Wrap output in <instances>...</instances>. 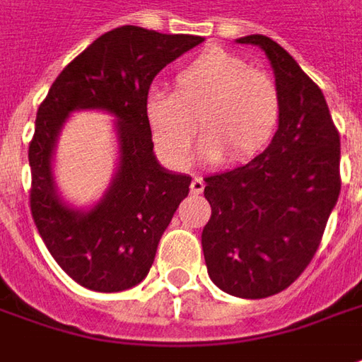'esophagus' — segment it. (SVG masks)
<instances>
[{
	"instance_id": "esophagus-1",
	"label": "esophagus",
	"mask_w": 362,
	"mask_h": 362,
	"mask_svg": "<svg viewBox=\"0 0 362 362\" xmlns=\"http://www.w3.org/2000/svg\"><path fill=\"white\" fill-rule=\"evenodd\" d=\"M204 190V180H202V176H194L190 182V192L192 194H202Z\"/></svg>"
}]
</instances>
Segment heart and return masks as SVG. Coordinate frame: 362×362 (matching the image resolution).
<instances>
[{
  "mask_svg": "<svg viewBox=\"0 0 362 362\" xmlns=\"http://www.w3.org/2000/svg\"><path fill=\"white\" fill-rule=\"evenodd\" d=\"M281 119L275 81L240 55L212 47L176 73L174 93H150L146 122L164 160L184 168L194 142L210 160L242 162L269 144Z\"/></svg>",
  "mask_w": 362,
  "mask_h": 362,
  "instance_id": "1",
  "label": "heart"
}]
</instances>
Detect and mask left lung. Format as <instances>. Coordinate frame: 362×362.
<instances>
[{
    "label": "left lung",
    "mask_w": 362,
    "mask_h": 362,
    "mask_svg": "<svg viewBox=\"0 0 362 362\" xmlns=\"http://www.w3.org/2000/svg\"><path fill=\"white\" fill-rule=\"evenodd\" d=\"M281 97L274 140L252 162L206 176L212 216L202 232L208 275L222 291L262 299L293 284L313 259L341 192V139L321 88L265 35Z\"/></svg>",
    "instance_id": "8db88e82"
}]
</instances>
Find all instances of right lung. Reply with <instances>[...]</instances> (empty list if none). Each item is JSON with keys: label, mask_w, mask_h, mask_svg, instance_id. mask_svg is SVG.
<instances>
[{"label": "right lung", "mask_w": 362, "mask_h": 362, "mask_svg": "<svg viewBox=\"0 0 362 362\" xmlns=\"http://www.w3.org/2000/svg\"><path fill=\"white\" fill-rule=\"evenodd\" d=\"M202 41L198 35L117 27L73 59L39 105L29 142L31 216L59 267L87 289L115 293L140 284L162 233L188 196L190 176L166 172L154 158L146 98L162 69ZM77 108L109 110L119 120V172L88 213L58 200L50 174L58 130Z\"/></svg>", "instance_id": "right-lung-1"}]
</instances>
